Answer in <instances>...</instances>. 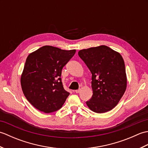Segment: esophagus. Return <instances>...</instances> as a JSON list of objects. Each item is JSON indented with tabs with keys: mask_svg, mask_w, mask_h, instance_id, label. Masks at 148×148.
<instances>
[{
	"mask_svg": "<svg viewBox=\"0 0 148 148\" xmlns=\"http://www.w3.org/2000/svg\"><path fill=\"white\" fill-rule=\"evenodd\" d=\"M80 91H81V90H80V89H79V90H75V92H76V93H79V92H80Z\"/></svg>",
	"mask_w": 148,
	"mask_h": 148,
	"instance_id": "34e87169",
	"label": "esophagus"
}]
</instances>
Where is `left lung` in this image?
<instances>
[{
    "mask_svg": "<svg viewBox=\"0 0 148 148\" xmlns=\"http://www.w3.org/2000/svg\"><path fill=\"white\" fill-rule=\"evenodd\" d=\"M78 55L92 74L93 95L86 105L97 113L111 111L127 88L126 71L121 55L104 45L81 49Z\"/></svg>",
    "mask_w": 148,
    "mask_h": 148,
    "instance_id": "8db88e82",
    "label": "left lung"
}]
</instances>
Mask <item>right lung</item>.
I'll list each match as a JSON object with an SVG mask.
<instances>
[{
  "label": "right lung",
  "mask_w": 148,
  "mask_h": 148,
  "mask_svg": "<svg viewBox=\"0 0 148 148\" xmlns=\"http://www.w3.org/2000/svg\"><path fill=\"white\" fill-rule=\"evenodd\" d=\"M76 53L45 46L31 53L27 58L21 76L24 95L34 108L45 113L60 109L69 93L63 86V67Z\"/></svg>",
  "instance_id": "add662e5"
}]
</instances>
